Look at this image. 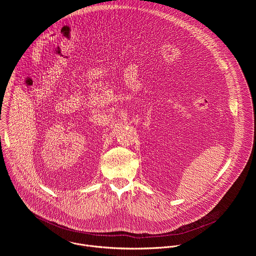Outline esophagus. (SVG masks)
I'll use <instances>...</instances> for the list:
<instances>
[{
	"mask_svg": "<svg viewBox=\"0 0 256 256\" xmlns=\"http://www.w3.org/2000/svg\"><path fill=\"white\" fill-rule=\"evenodd\" d=\"M47 36H48V34H47Z\"/></svg>",
	"mask_w": 256,
	"mask_h": 256,
	"instance_id": "1",
	"label": "esophagus"
}]
</instances>
